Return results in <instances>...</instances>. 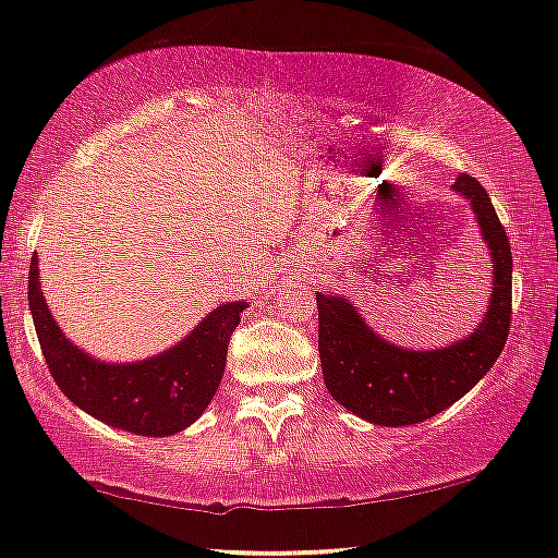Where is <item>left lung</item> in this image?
Here are the masks:
<instances>
[{
  "label": "left lung",
  "instance_id": "obj_1",
  "mask_svg": "<svg viewBox=\"0 0 558 558\" xmlns=\"http://www.w3.org/2000/svg\"><path fill=\"white\" fill-rule=\"evenodd\" d=\"M452 189L471 202L494 264L489 311L471 336L429 352L401 349L380 339L349 300L333 292L315 294L318 352L328 393L343 409L377 426L418 424L445 411L489 373L510 333V240L476 178L460 173Z\"/></svg>",
  "mask_w": 558,
  "mask_h": 558
}]
</instances>
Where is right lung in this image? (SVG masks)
I'll return each instance as SVG.
<instances>
[{
  "mask_svg": "<svg viewBox=\"0 0 558 558\" xmlns=\"http://www.w3.org/2000/svg\"><path fill=\"white\" fill-rule=\"evenodd\" d=\"M27 300L48 373L61 393L89 416L142 437L175 435L204 414L222 380L227 343L247 307L227 302L168 352L111 364L93 360L61 333L40 292L36 258L27 274Z\"/></svg>",
  "mask_w": 558,
  "mask_h": 558,
  "instance_id": "obj_1",
  "label": "right lung"
}]
</instances>
